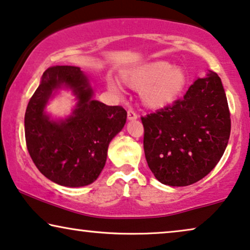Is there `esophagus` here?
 Segmentation results:
<instances>
[{"mask_svg": "<svg viewBox=\"0 0 250 250\" xmlns=\"http://www.w3.org/2000/svg\"><path fill=\"white\" fill-rule=\"evenodd\" d=\"M127 116H128V120H136V119H137V114H136V112L131 108L128 109Z\"/></svg>", "mask_w": 250, "mask_h": 250, "instance_id": "1", "label": "esophagus"}]
</instances>
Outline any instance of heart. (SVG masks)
Returning <instances> with one entry per match:
<instances>
[{"instance_id": "obj_1", "label": "heart", "mask_w": 250, "mask_h": 250, "mask_svg": "<svg viewBox=\"0 0 250 250\" xmlns=\"http://www.w3.org/2000/svg\"><path fill=\"white\" fill-rule=\"evenodd\" d=\"M122 80L128 86L139 90L145 105L160 108L172 104L182 95L188 75L184 69L170 62L156 61L125 72ZM109 85L116 90L114 83Z\"/></svg>"}]
</instances>
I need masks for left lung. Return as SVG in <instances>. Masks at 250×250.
<instances>
[{
  "label": "left lung",
  "mask_w": 250,
  "mask_h": 250,
  "mask_svg": "<svg viewBox=\"0 0 250 250\" xmlns=\"http://www.w3.org/2000/svg\"><path fill=\"white\" fill-rule=\"evenodd\" d=\"M141 119L148 167L169 186H188L207 176L231 132L224 88L212 72L194 81L183 98Z\"/></svg>",
  "instance_id": "8db88e82"
}]
</instances>
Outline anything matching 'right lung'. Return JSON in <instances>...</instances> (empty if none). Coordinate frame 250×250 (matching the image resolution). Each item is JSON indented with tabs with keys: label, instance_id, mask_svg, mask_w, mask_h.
Segmentation results:
<instances>
[{
	"label": "right lung",
	"instance_id": "right-lung-1",
	"mask_svg": "<svg viewBox=\"0 0 250 250\" xmlns=\"http://www.w3.org/2000/svg\"><path fill=\"white\" fill-rule=\"evenodd\" d=\"M65 84L79 103L73 115L61 123L45 115L46 102L55 88ZM127 120L122 106H107L92 99V89L75 66H52L29 99L25 113V138L36 168L62 186L80 188L95 182L104 168L112 138Z\"/></svg>",
	"mask_w": 250,
	"mask_h": 250
}]
</instances>
